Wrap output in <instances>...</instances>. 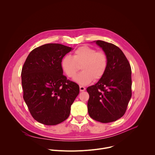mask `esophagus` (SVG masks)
Wrapping results in <instances>:
<instances>
[{
    "label": "esophagus",
    "instance_id": "1",
    "mask_svg": "<svg viewBox=\"0 0 155 155\" xmlns=\"http://www.w3.org/2000/svg\"><path fill=\"white\" fill-rule=\"evenodd\" d=\"M79 89H80L81 91H84L85 90V88L84 87H83V86H80L79 87Z\"/></svg>",
    "mask_w": 155,
    "mask_h": 155
}]
</instances>
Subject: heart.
I'll return each instance as SVG.
<instances>
[{
  "label": "heart",
  "instance_id": "b5f03b06",
  "mask_svg": "<svg viewBox=\"0 0 155 155\" xmlns=\"http://www.w3.org/2000/svg\"><path fill=\"white\" fill-rule=\"evenodd\" d=\"M108 61L107 54L102 51L83 46L78 48L73 56L67 55L61 61L62 68L70 78H74L80 66L83 70L75 78V81L81 85H87L93 81L99 80L105 74Z\"/></svg>",
  "mask_w": 155,
  "mask_h": 155
}]
</instances>
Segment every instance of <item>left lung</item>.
Masks as SVG:
<instances>
[{"label": "left lung", "instance_id": "left-lung-1", "mask_svg": "<svg viewBox=\"0 0 155 155\" xmlns=\"http://www.w3.org/2000/svg\"><path fill=\"white\" fill-rule=\"evenodd\" d=\"M107 56L108 64L104 76L88 87L87 104L90 116L102 123L116 121L122 117L131 97V70L122 50L115 45L97 41Z\"/></svg>", "mask_w": 155, "mask_h": 155}]
</instances>
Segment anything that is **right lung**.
Listing matches in <instances>:
<instances>
[{
  "label": "right lung",
  "mask_w": 155,
  "mask_h": 155,
  "mask_svg": "<svg viewBox=\"0 0 155 155\" xmlns=\"http://www.w3.org/2000/svg\"><path fill=\"white\" fill-rule=\"evenodd\" d=\"M72 48L47 44L33 50L22 69L24 99L33 117L47 125L66 120L79 93V85L63 74L61 61Z\"/></svg>",
  "instance_id": "right-lung-1"
}]
</instances>
